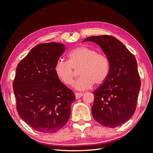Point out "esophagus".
<instances>
[{"label": "esophagus", "mask_w": 153, "mask_h": 153, "mask_svg": "<svg viewBox=\"0 0 153 153\" xmlns=\"http://www.w3.org/2000/svg\"><path fill=\"white\" fill-rule=\"evenodd\" d=\"M83 95V93H75V95H76V98L77 99H79L82 97Z\"/></svg>", "instance_id": "34e87169"}]
</instances>
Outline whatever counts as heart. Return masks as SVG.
Here are the masks:
<instances>
[{"label":"heart","mask_w":153,"mask_h":153,"mask_svg":"<svg viewBox=\"0 0 153 153\" xmlns=\"http://www.w3.org/2000/svg\"><path fill=\"white\" fill-rule=\"evenodd\" d=\"M79 68L80 77L74 83V88L84 91L91 88L94 83H102L108 77L110 64L105 54L86 47H79L68 54V62L58 60L55 64L54 71L65 85L73 83L76 76L74 70Z\"/></svg>","instance_id":"1"}]
</instances>
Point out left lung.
<instances>
[{
  "label": "left lung",
  "instance_id": "obj_1",
  "mask_svg": "<svg viewBox=\"0 0 153 153\" xmlns=\"http://www.w3.org/2000/svg\"><path fill=\"white\" fill-rule=\"evenodd\" d=\"M85 41L99 45L110 64L108 77L93 92V118L108 128L121 126L133 116L137 106L141 87L137 61L125 45L113 36L89 37L83 41Z\"/></svg>",
  "mask_w": 153,
  "mask_h": 153
}]
</instances>
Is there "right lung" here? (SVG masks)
<instances>
[{
	"label": "right lung",
	"mask_w": 153,
	"mask_h": 153,
	"mask_svg": "<svg viewBox=\"0 0 153 153\" xmlns=\"http://www.w3.org/2000/svg\"><path fill=\"white\" fill-rule=\"evenodd\" d=\"M64 45H37L19 62L13 90L18 114L31 128L44 134L62 128L69 120L76 97L55 74Z\"/></svg>",
	"instance_id": "obj_1"
}]
</instances>
